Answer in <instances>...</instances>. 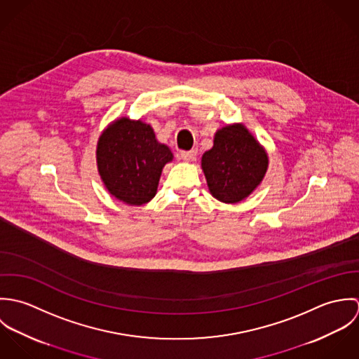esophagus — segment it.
<instances>
[{"label":"esophagus","instance_id":"1","mask_svg":"<svg viewBox=\"0 0 359 359\" xmlns=\"http://www.w3.org/2000/svg\"><path fill=\"white\" fill-rule=\"evenodd\" d=\"M198 156V151L196 149H192V151H188V152H181V158L184 161H194Z\"/></svg>","mask_w":359,"mask_h":359}]
</instances>
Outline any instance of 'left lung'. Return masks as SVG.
<instances>
[{
    "label": "left lung",
    "instance_id": "obj_1",
    "mask_svg": "<svg viewBox=\"0 0 359 359\" xmlns=\"http://www.w3.org/2000/svg\"><path fill=\"white\" fill-rule=\"evenodd\" d=\"M210 194L219 202L238 203L261 184L268 154L243 124H229L214 135V145L202 156Z\"/></svg>",
    "mask_w": 359,
    "mask_h": 359
}]
</instances>
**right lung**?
<instances>
[{"instance_id": "obj_1", "label": "right lung", "mask_w": 359, "mask_h": 359, "mask_svg": "<svg viewBox=\"0 0 359 359\" xmlns=\"http://www.w3.org/2000/svg\"><path fill=\"white\" fill-rule=\"evenodd\" d=\"M171 160V151L156 140L154 128L128 117L113 121L97 147L103 185L127 205H145L154 199L161 170Z\"/></svg>"}]
</instances>
